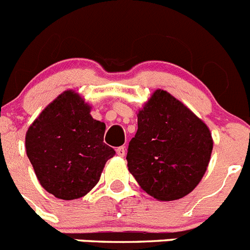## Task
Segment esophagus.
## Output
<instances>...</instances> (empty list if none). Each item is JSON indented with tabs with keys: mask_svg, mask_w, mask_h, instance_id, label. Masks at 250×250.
I'll return each instance as SVG.
<instances>
[{
	"mask_svg": "<svg viewBox=\"0 0 250 250\" xmlns=\"http://www.w3.org/2000/svg\"><path fill=\"white\" fill-rule=\"evenodd\" d=\"M125 152H126V149H125V146H120L116 149V154H118L119 156H121V158H124L125 156Z\"/></svg>",
	"mask_w": 250,
	"mask_h": 250,
	"instance_id": "34e87169",
	"label": "esophagus"
}]
</instances>
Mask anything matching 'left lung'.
Wrapping results in <instances>:
<instances>
[{
	"instance_id": "obj_1",
	"label": "left lung",
	"mask_w": 250,
	"mask_h": 250,
	"mask_svg": "<svg viewBox=\"0 0 250 250\" xmlns=\"http://www.w3.org/2000/svg\"><path fill=\"white\" fill-rule=\"evenodd\" d=\"M211 151L213 138L207 124L173 95L158 89L138 112L127 167L150 196L173 202L199 184Z\"/></svg>"
}]
</instances>
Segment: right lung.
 Listing matches in <instances>:
<instances>
[{"label":"right lung","instance_id":"1","mask_svg":"<svg viewBox=\"0 0 250 250\" xmlns=\"http://www.w3.org/2000/svg\"><path fill=\"white\" fill-rule=\"evenodd\" d=\"M74 90L48 104L26 132V154L41 187L59 199L86 195L115 150L104 143L106 125Z\"/></svg>","mask_w":250,"mask_h":250}]
</instances>
